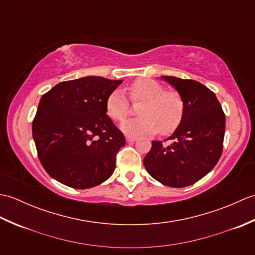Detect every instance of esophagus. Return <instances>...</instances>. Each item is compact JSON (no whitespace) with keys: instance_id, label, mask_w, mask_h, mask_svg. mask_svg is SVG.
I'll use <instances>...</instances> for the list:
<instances>
[{"instance_id":"34e87169","label":"esophagus","mask_w":255,"mask_h":255,"mask_svg":"<svg viewBox=\"0 0 255 255\" xmlns=\"http://www.w3.org/2000/svg\"><path fill=\"white\" fill-rule=\"evenodd\" d=\"M137 139L138 138L134 137V136H129V134H128V136H126V140H127L128 142H133V141H136Z\"/></svg>"}]
</instances>
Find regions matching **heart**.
Returning <instances> with one entry per match:
<instances>
[{
    "instance_id": "obj_1",
    "label": "heart",
    "mask_w": 255,
    "mask_h": 255,
    "mask_svg": "<svg viewBox=\"0 0 255 255\" xmlns=\"http://www.w3.org/2000/svg\"><path fill=\"white\" fill-rule=\"evenodd\" d=\"M132 102H141L139 117L122 124V130L128 134H149L159 131L167 134L181 124L185 110L182 95L176 90H164V86L152 79H139L127 88ZM108 116L123 122L130 112L129 102L122 90H114L106 99Z\"/></svg>"
}]
</instances>
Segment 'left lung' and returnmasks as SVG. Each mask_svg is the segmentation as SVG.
I'll use <instances>...</instances> for the list:
<instances>
[{
    "instance_id": "1",
    "label": "left lung",
    "mask_w": 255,
    "mask_h": 255,
    "mask_svg": "<svg viewBox=\"0 0 255 255\" xmlns=\"http://www.w3.org/2000/svg\"><path fill=\"white\" fill-rule=\"evenodd\" d=\"M185 104L181 124L166 140L152 141L143 164L149 174L170 187L196 183L214 169L223 153L226 117L213 91L194 80L162 77Z\"/></svg>"
}]
</instances>
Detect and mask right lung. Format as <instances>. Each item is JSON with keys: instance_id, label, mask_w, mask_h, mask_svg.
Masks as SVG:
<instances>
[{"instance_id": "add662e5", "label": "right lung", "mask_w": 255, "mask_h": 255, "mask_svg": "<svg viewBox=\"0 0 255 255\" xmlns=\"http://www.w3.org/2000/svg\"><path fill=\"white\" fill-rule=\"evenodd\" d=\"M122 80L85 77L64 81L42 95L32 138L46 172L72 188L105 182L126 144L106 111V99Z\"/></svg>"}]
</instances>
